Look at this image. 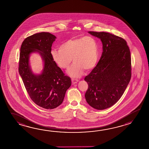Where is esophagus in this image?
<instances>
[{
	"label": "esophagus",
	"instance_id": "esophagus-1",
	"mask_svg": "<svg viewBox=\"0 0 149 149\" xmlns=\"http://www.w3.org/2000/svg\"><path fill=\"white\" fill-rule=\"evenodd\" d=\"M78 82V80L74 79H72V85H74V84H76Z\"/></svg>",
	"mask_w": 149,
	"mask_h": 149
}]
</instances>
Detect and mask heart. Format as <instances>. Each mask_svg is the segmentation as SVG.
Masks as SVG:
<instances>
[{"mask_svg": "<svg viewBox=\"0 0 149 149\" xmlns=\"http://www.w3.org/2000/svg\"><path fill=\"white\" fill-rule=\"evenodd\" d=\"M58 49L51 51L53 60L58 67L67 69L72 58L74 63L68 71L72 77L78 78L85 70H92L98 61V42L91 36L70 39L60 45Z\"/></svg>", "mask_w": 149, "mask_h": 149, "instance_id": "obj_1", "label": "heart"}]
</instances>
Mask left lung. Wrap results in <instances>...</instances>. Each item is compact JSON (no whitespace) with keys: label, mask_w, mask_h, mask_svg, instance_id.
<instances>
[{"label":"left lung","mask_w":149,"mask_h":149,"mask_svg":"<svg viewBox=\"0 0 149 149\" xmlns=\"http://www.w3.org/2000/svg\"><path fill=\"white\" fill-rule=\"evenodd\" d=\"M88 33L101 39L103 52L97 65L85 78L88 85L85 96L90 106L104 110L119 101L130 82V52L123 38L104 32Z\"/></svg>","instance_id":"left-lung-1"}]
</instances>
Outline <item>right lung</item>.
I'll use <instances>...</instances> for the list:
<instances>
[{"label":"right lung","mask_w":149,"mask_h":149,"mask_svg":"<svg viewBox=\"0 0 149 149\" xmlns=\"http://www.w3.org/2000/svg\"><path fill=\"white\" fill-rule=\"evenodd\" d=\"M56 37L49 32H40L23 41L20 49L19 71L30 97L41 108L53 109L63 101L71 85L70 77L58 67L51 56L52 46ZM37 52L44 62L41 74L35 75L29 64V57Z\"/></svg>","instance_id":"1"}]
</instances>
